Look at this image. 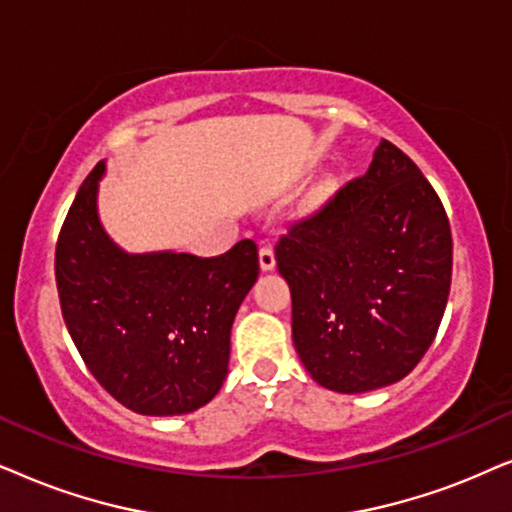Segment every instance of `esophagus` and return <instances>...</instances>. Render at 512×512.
<instances>
[{
  "mask_svg": "<svg viewBox=\"0 0 512 512\" xmlns=\"http://www.w3.org/2000/svg\"><path fill=\"white\" fill-rule=\"evenodd\" d=\"M260 267H262V271H271L276 267V255H274V248H271V245H262L260 248Z\"/></svg>",
  "mask_w": 512,
  "mask_h": 512,
  "instance_id": "1",
  "label": "esophagus"
}]
</instances>
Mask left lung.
Instances as JSON below:
<instances>
[{"mask_svg":"<svg viewBox=\"0 0 512 512\" xmlns=\"http://www.w3.org/2000/svg\"><path fill=\"white\" fill-rule=\"evenodd\" d=\"M276 264L306 372L330 391L367 393L407 377L433 344L452 231L417 163L381 140L363 177L278 238Z\"/></svg>","mask_w":512,"mask_h":512,"instance_id":"obj_1","label":"left lung"}]
</instances>
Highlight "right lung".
<instances>
[{
    "instance_id": "add662e5",
    "label": "right lung",
    "mask_w": 512,
    "mask_h": 512,
    "mask_svg": "<svg viewBox=\"0 0 512 512\" xmlns=\"http://www.w3.org/2000/svg\"><path fill=\"white\" fill-rule=\"evenodd\" d=\"M100 161L79 187L56 245L67 330L100 386L128 410L173 417L227 379L236 311L260 274L245 238L220 257L121 250L98 217Z\"/></svg>"
}]
</instances>
